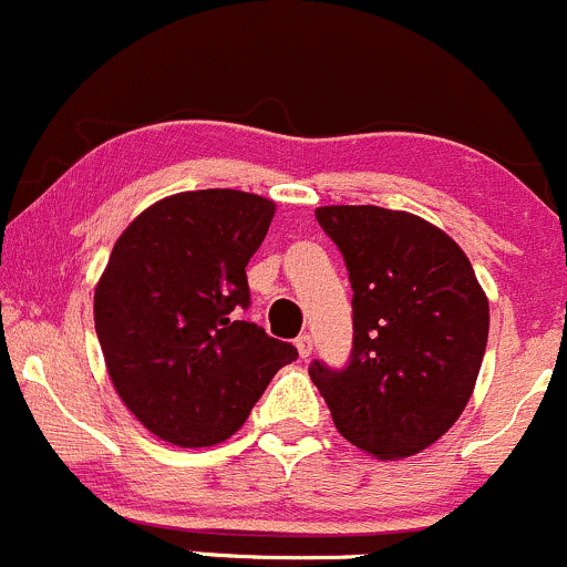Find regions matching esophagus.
Wrapping results in <instances>:
<instances>
[{
  "instance_id": "obj_1",
  "label": "esophagus",
  "mask_w": 567,
  "mask_h": 567,
  "mask_svg": "<svg viewBox=\"0 0 567 567\" xmlns=\"http://www.w3.org/2000/svg\"><path fill=\"white\" fill-rule=\"evenodd\" d=\"M295 344H297V352H300L302 358L311 355V350H313V339H311V336L300 333V336H297V339H295Z\"/></svg>"
}]
</instances>
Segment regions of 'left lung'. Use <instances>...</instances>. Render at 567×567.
<instances>
[{"label": "left lung", "mask_w": 567, "mask_h": 567, "mask_svg": "<svg viewBox=\"0 0 567 567\" xmlns=\"http://www.w3.org/2000/svg\"><path fill=\"white\" fill-rule=\"evenodd\" d=\"M352 286L347 367H308L336 430L380 461L441 439L472 396L487 344V297L441 228L380 206H319Z\"/></svg>", "instance_id": "left-lung-1"}]
</instances>
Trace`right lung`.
<instances>
[{
	"mask_svg": "<svg viewBox=\"0 0 567 567\" xmlns=\"http://www.w3.org/2000/svg\"><path fill=\"white\" fill-rule=\"evenodd\" d=\"M276 204L239 189H195L148 206L117 237L95 286V333L123 405L173 446L231 439L289 341L243 319L245 267Z\"/></svg>",
	"mask_w": 567,
	"mask_h": 567,
	"instance_id": "1",
	"label": "right lung"
}]
</instances>
